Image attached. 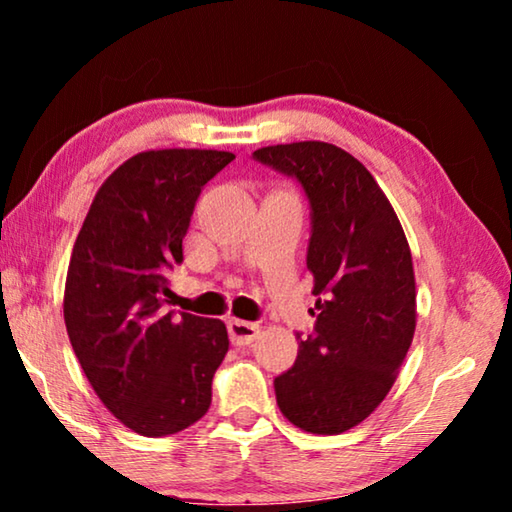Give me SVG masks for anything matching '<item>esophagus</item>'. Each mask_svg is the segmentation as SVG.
Wrapping results in <instances>:
<instances>
[{
	"label": "esophagus",
	"mask_w": 512,
	"mask_h": 512,
	"mask_svg": "<svg viewBox=\"0 0 512 512\" xmlns=\"http://www.w3.org/2000/svg\"><path fill=\"white\" fill-rule=\"evenodd\" d=\"M228 334H230V341L235 345H250L259 336V325L248 323V320L230 318L228 320Z\"/></svg>",
	"instance_id": "1"
}]
</instances>
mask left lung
Segmentation results:
<instances>
[{"mask_svg": "<svg viewBox=\"0 0 512 512\" xmlns=\"http://www.w3.org/2000/svg\"><path fill=\"white\" fill-rule=\"evenodd\" d=\"M255 158L296 176L311 203L316 334L275 379L277 406L298 429L336 436L384 402L411 348L418 305L409 241L372 173L339 146L275 144Z\"/></svg>", "mask_w": 512, "mask_h": 512, "instance_id": "1", "label": "left lung"}]
</instances>
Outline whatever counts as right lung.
Here are the masks:
<instances>
[{
	"mask_svg": "<svg viewBox=\"0 0 512 512\" xmlns=\"http://www.w3.org/2000/svg\"><path fill=\"white\" fill-rule=\"evenodd\" d=\"M228 151H142L110 173L69 259L63 314L72 348L103 406L140 436L192 427L212 404L228 352L219 318L164 311L167 273L201 187Z\"/></svg>",
	"mask_w": 512,
	"mask_h": 512,
	"instance_id": "1",
	"label": "right lung"
}]
</instances>
